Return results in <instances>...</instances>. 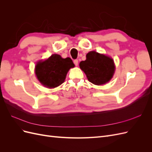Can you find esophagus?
Here are the masks:
<instances>
[{
  "label": "esophagus",
  "instance_id": "esophagus-1",
  "mask_svg": "<svg viewBox=\"0 0 152 152\" xmlns=\"http://www.w3.org/2000/svg\"><path fill=\"white\" fill-rule=\"evenodd\" d=\"M73 63H74L75 66H77L78 65V63H79V61H78V59H74V61H73Z\"/></svg>",
  "mask_w": 152,
  "mask_h": 152
}]
</instances>
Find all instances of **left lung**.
Listing matches in <instances>:
<instances>
[{
  "instance_id": "obj_1",
  "label": "left lung",
  "mask_w": 152,
  "mask_h": 152,
  "mask_svg": "<svg viewBox=\"0 0 152 152\" xmlns=\"http://www.w3.org/2000/svg\"><path fill=\"white\" fill-rule=\"evenodd\" d=\"M79 66L87 79L95 85L104 84L110 81L115 71L113 59L95 51L87 53L86 60L81 61Z\"/></svg>"
}]
</instances>
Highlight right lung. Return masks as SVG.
Returning a JSON list of instances; mask_svg holds the SVG:
<instances>
[{"mask_svg":"<svg viewBox=\"0 0 152 152\" xmlns=\"http://www.w3.org/2000/svg\"><path fill=\"white\" fill-rule=\"evenodd\" d=\"M74 66L71 58L63 59L58 54H53L47 60L37 64L35 74L44 86L54 88L65 81L68 71Z\"/></svg>","mask_w":152,"mask_h":152,"instance_id":"obj_1","label":"right lung"}]
</instances>
